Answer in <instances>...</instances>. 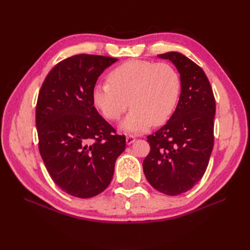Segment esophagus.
I'll return each mask as SVG.
<instances>
[{
  "instance_id": "1",
  "label": "esophagus",
  "mask_w": 250,
  "mask_h": 250,
  "mask_svg": "<svg viewBox=\"0 0 250 250\" xmlns=\"http://www.w3.org/2000/svg\"><path fill=\"white\" fill-rule=\"evenodd\" d=\"M134 141H135V138L133 137V135H131V134L126 135V143H127V144H131V143H133Z\"/></svg>"
}]
</instances>
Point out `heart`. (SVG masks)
<instances>
[{"label":"heart","instance_id":"1","mask_svg":"<svg viewBox=\"0 0 250 250\" xmlns=\"http://www.w3.org/2000/svg\"><path fill=\"white\" fill-rule=\"evenodd\" d=\"M181 80L175 67L167 62L130 59L108 74V82L98 83L92 98L105 119L118 121L132 106L122 127L141 132L151 125H162L175 109Z\"/></svg>","mask_w":250,"mask_h":250}]
</instances>
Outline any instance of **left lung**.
Masks as SVG:
<instances>
[{"instance_id":"8db88e82","label":"left lung","mask_w":250,"mask_h":250,"mask_svg":"<svg viewBox=\"0 0 250 250\" xmlns=\"http://www.w3.org/2000/svg\"><path fill=\"white\" fill-rule=\"evenodd\" d=\"M158 57L171 60L177 67L181 93L167 124L147 137L150 152L143 170L155 190L176 196L191 190L206 173L214 147L216 102L198 64L178 52Z\"/></svg>"}]
</instances>
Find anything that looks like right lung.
I'll use <instances>...</instances> for the list:
<instances>
[{
  "label": "right lung",
  "mask_w": 250,
  "mask_h": 250,
  "mask_svg": "<svg viewBox=\"0 0 250 250\" xmlns=\"http://www.w3.org/2000/svg\"><path fill=\"white\" fill-rule=\"evenodd\" d=\"M117 58L79 54L58 62L47 75L36 103L39 149L53 181L69 195L90 198L108 187L125 135L94 106L98 77Z\"/></svg>",
  "instance_id": "1"
}]
</instances>
